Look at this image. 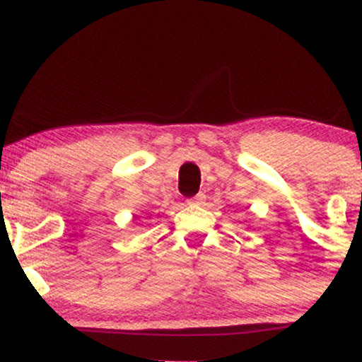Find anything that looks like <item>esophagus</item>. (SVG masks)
I'll return each mask as SVG.
<instances>
[{
  "label": "esophagus",
  "instance_id": "34e87169",
  "mask_svg": "<svg viewBox=\"0 0 362 362\" xmlns=\"http://www.w3.org/2000/svg\"><path fill=\"white\" fill-rule=\"evenodd\" d=\"M204 199H206L204 194H197V195H194V197H190L187 202H189L190 206H201L202 202H204Z\"/></svg>",
  "mask_w": 362,
  "mask_h": 362
}]
</instances>
